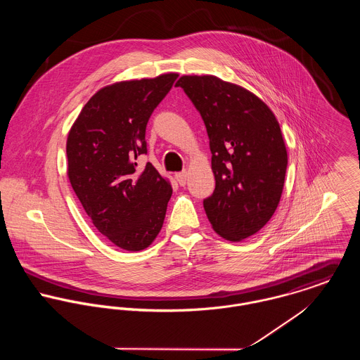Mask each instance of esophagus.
<instances>
[{
    "label": "esophagus",
    "instance_id": "34e87169",
    "mask_svg": "<svg viewBox=\"0 0 360 360\" xmlns=\"http://www.w3.org/2000/svg\"><path fill=\"white\" fill-rule=\"evenodd\" d=\"M176 180L179 181L180 186H186V181H187V177H188V173L184 170V172H180V173H176L174 174Z\"/></svg>",
    "mask_w": 360,
    "mask_h": 360
}]
</instances>
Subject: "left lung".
Listing matches in <instances>:
<instances>
[{
    "label": "left lung",
    "mask_w": 360,
    "mask_h": 360,
    "mask_svg": "<svg viewBox=\"0 0 360 360\" xmlns=\"http://www.w3.org/2000/svg\"><path fill=\"white\" fill-rule=\"evenodd\" d=\"M202 116L216 186L204 200L213 230L229 241L257 233L276 212L287 150L280 124L254 93L216 76H181L177 83Z\"/></svg>",
    "instance_id": "8db88e82"
}]
</instances>
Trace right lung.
Wrapping results in <instances>:
<instances>
[{
	"instance_id": "1",
	"label": "right lung",
	"mask_w": 360,
	"mask_h": 360,
	"mask_svg": "<svg viewBox=\"0 0 360 360\" xmlns=\"http://www.w3.org/2000/svg\"><path fill=\"white\" fill-rule=\"evenodd\" d=\"M177 73L113 83L86 103L68 134V177L86 213L112 244L141 251L159 234L172 186L148 162L146 129Z\"/></svg>"
}]
</instances>
